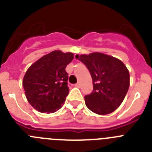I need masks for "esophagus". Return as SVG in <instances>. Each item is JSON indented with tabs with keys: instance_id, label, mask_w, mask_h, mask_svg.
<instances>
[{
	"instance_id": "esophagus-1",
	"label": "esophagus",
	"mask_w": 152,
	"mask_h": 152,
	"mask_svg": "<svg viewBox=\"0 0 152 152\" xmlns=\"http://www.w3.org/2000/svg\"><path fill=\"white\" fill-rule=\"evenodd\" d=\"M75 87H77V88H80V82H77V84H75Z\"/></svg>"
}]
</instances>
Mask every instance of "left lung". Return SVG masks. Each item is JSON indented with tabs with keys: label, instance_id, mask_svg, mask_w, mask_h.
Returning a JSON list of instances; mask_svg holds the SVG:
<instances>
[{
	"label": "left lung",
	"instance_id": "8db88e82",
	"mask_svg": "<svg viewBox=\"0 0 152 152\" xmlns=\"http://www.w3.org/2000/svg\"><path fill=\"white\" fill-rule=\"evenodd\" d=\"M75 58L85 64L93 80V91L84 96L87 107L100 115L116 110L129 88V72L125 64L100 52L76 55Z\"/></svg>",
	"mask_w": 152,
	"mask_h": 152
}]
</instances>
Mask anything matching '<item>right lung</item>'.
Listing matches in <instances>:
<instances>
[{
    "mask_svg": "<svg viewBox=\"0 0 152 152\" xmlns=\"http://www.w3.org/2000/svg\"><path fill=\"white\" fill-rule=\"evenodd\" d=\"M73 58L71 52L53 51L26 71L23 86L28 101L36 110L49 113L61 108L69 93L65 68Z\"/></svg>",
    "mask_w": 152,
    "mask_h": 152,
    "instance_id": "right-lung-1",
    "label": "right lung"
}]
</instances>
